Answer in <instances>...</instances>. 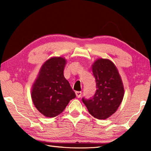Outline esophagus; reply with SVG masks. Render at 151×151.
<instances>
[{
    "instance_id": "1",
    "label": "esophagus",
    "mask_w": 151,
    "mask_h": 151,
    "mask_svg": "<svg viewBox=\"0 0 151 151\" xmlns=\"http://www.w3.org/2000/svg\"><path fill=\"white\" fill-rule=\"evenodd\" d=\"M75 94H76V97H78V98H80V97L81 96L82 92H81V91H76V93H75Z\"/></svg>"
}]
</instances>
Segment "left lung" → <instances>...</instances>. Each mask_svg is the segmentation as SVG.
<instances>
[{
	"label": "left lung",
	"mask_w": 151,
	"mask_h": 151,
	"mask_svg": "<svg viewBox=\"0 0 151 151\" xmlns=\"http://www.w3.org/2000/svg\"><path fill=\"white\" fill-rule=\"evenodd\" d=\"M92 70L96 93L91 98L82 100L92 116L106 119L116 111L123 99V83L115 65L109 59H97L92 65Z\"/></svg>",
	"instance_id": "1"
}]
</instances>
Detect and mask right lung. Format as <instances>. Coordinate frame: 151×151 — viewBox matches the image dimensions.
Returning a JSON list of instances; mask_svg holds the SVG:
<instances>
[{"instance_id": "1", "label": "right lung", "mask_w": 151, "mask_h": 151, "mask_svg": "<svg viewBox=\"0 0 151 151\" xmlns=\"http://www.w3.org/2000/svg\"><path fill=\"white\" fill-rule=\"evenodd\" d=\"M66 61L52 57L42 65L32 85L31 97L37 109L46 117L60 114L76 94L64 76Z\"/></svg>"}]
</instances>
